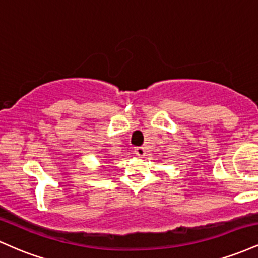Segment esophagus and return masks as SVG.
Masks as SVG:
<instances>
[{"instance_id": "34e87169", "label": "esophagus", "mask_w": 258, "mask_h": 258, "mask_svg": "<svg viewBox=\"0 0 258 258\" xmlns=\"http://www.w3.org/2000/svg\"><path fill=\"white\" fill-rule=\"evenodd\" d=\"M135 153H136V155L139 156V158H143V156H146V149H144L143 147L135 148Z\"/></svg>"}]
</instances>
